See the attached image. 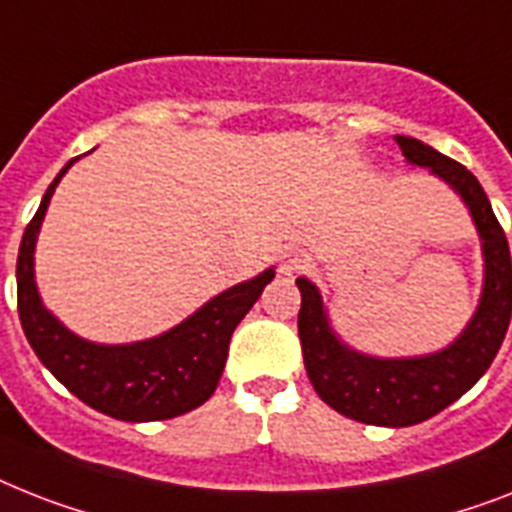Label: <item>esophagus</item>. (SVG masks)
<instances>
[{
	"label": "esophagus",
	"instance_id": "1",
	"mask_svg": "<svg viewBox=\"0 0 512 512\" xmlns=\"http://www.w3.org/2000/svg\"><path fill=\"white\" fill-rule=\"evenodd\" d=\"M307 265V255L302 249H286L284 257H281V273L284 276H294Z\"/></svg>",
	"mask_w": 512,
	"mask_h": 512
}]
</instances>
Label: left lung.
Listing matches in <instances>:
<instances>
[{
    "label": "left lung",
    "mask_w": 512,
    "mask_h": 512,
    "mask_svg": "<svg viewBox=\"0 0 512 512\" xmlns=\"http://www.w3.org/2000/svg\"><path fill=\"white\" fill-rule=\"evenodd\" d=\"M394 139L400 144L407 165L429 168L431 176L444 181L463 199L473 226L479 231L484 284L471 321L447 347L429 355H365L336 334L328 321L321 289L310 278L299 276L297 289L302 294V307L297 326L307 376L326 405L352 421L402 429L442 413L492 365L510 326L512 263L505 231L494 218L492 205L471 170L413 136Z\"/></svg>",
    "instance_id": "left-lung-1"
}]
</instances>
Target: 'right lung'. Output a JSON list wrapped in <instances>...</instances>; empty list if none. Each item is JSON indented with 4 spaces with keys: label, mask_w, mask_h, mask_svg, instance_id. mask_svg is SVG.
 Returning <instances> with one entry per match:
<instances>
[{
    "label": "right lung",
    "mask_w": 512,
    "mask_h": 512,
    "mask_svg": "<svg viewBox=\"0 0 512 512\" xmlns=\"http://www.w3.org/2000/svg\"><path fill=\"white\" fill-rule=\"evenodd\" d=\"M78 160V157H76ZM76 160L57 173L26 226L18 252V313L28 344L68 392L118 421L144 423L184 415L213 397L234 328L273 281L276 268L215 294L178 326L128 344L89 342L41 302L33 252L54 189Z\"/></svg>",
    "instance_id": "add662e5"
}]
</instances>
